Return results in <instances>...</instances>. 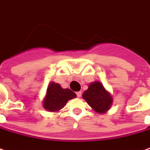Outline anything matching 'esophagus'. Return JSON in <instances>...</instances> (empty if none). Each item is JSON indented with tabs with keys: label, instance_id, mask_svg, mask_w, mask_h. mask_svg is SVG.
Listing matches in <instances>:
<instances>
[{
	"label": "esophagus",
	"instance_id": "obj_1",
	"mask_svg": "<svg viewBox=\"0 0 150 150\" xmlns=\"http://www.w3.org/2000/svg\"><path fill=\"white\" fill-rule=\"evenodd\" d=\"M77 97H81V96H82V91H77Z\"/></svg>",
	"mask_w": 150,
	"mask_h": 150
}]
</instances>
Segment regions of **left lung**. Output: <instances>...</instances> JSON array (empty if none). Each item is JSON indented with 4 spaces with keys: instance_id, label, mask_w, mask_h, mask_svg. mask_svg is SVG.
Segmentation results:
<instances>
[{
    "instance_id": "left-lung-1",
    "label": "left lung",
    "mask_w": 150,
    "mask_h": 150,
    "mask_svg": "<svg viewBox=\"0 0 150 150\" xmlns=\"http://www.w3.org/2000/svg\"><path fill=\"white\" fill-rule=\"evenodd\" d=\"M82 98L97 113H105L112 105L113 99L101 82H91L88 89L83 92Z\"/></svg>"
}]
</instances>
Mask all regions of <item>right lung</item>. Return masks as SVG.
I'll list each match as a JSON object with an SVG mask.
<instances>
[{"instance_id": "right-lung-1", "label": "right lung", "mask_w": 150, "mask_h": 150, "mask_svg": "<svg viewBox=\"0 0 150 150\" xmlns=\"http://www.w3.org/2000/svg\"><path fill=\"white\" fill-rule=\"evenodd\" d=\"M76 96L77 95L70 89H63L59 83L50 82L43 101V106L45 110L51 112L59 111L64 107L69 100Z\"/></svg>"}]
</instances>
